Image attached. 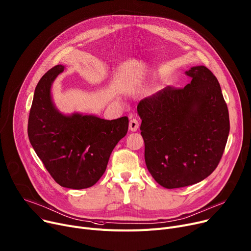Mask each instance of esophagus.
<instances>
[{
    "mask_svg": "<svg viewBox=\"0 0 251 251\" xmlns=\"http://www.w3.org/2000/svg\"><path fill=\"white\" fill-rule=\"evenodd\" d=\"M140 126V123L137 119H132L129 121V125H128V127L131 131H137L138 128Z\"/></svg>",
    "mask_w": 251,
    "mask_h": 251,
    "instance_id": "esophagus-1",
    "label": "esophagus"
}]
</instances>
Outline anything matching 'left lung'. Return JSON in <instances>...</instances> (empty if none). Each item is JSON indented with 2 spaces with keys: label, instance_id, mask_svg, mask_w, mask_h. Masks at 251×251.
I'll use <instances>...</instances> for the list:
<instances>
[{
  "label": "left lung",
  "instance_id": "8db88e82",
  "mask_svg": "<svg viewBox=\"0 0 251 251\" xmlns=\"http://www.w3.org/2000/svg\"><path fill=\"white\" fill-rule=\"evenodd\" d=\"M186 73L192 80L184 88L168 86L138 105L147 168L167 189L207 178L220 162L230 129L214 74L203 65Z\"/></svg>",
  "mask_w": 251,
  "mask_h": 251
}]
</instances>
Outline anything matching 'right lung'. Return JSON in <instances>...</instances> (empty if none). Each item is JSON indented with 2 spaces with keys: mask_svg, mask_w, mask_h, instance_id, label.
I'll return each mask as SVG.
<instances>
[{
  "mask_svg": "<svg viewBox=\"0 0 251 251\" xmlns=\"http://www.w3.org/2000/svg\"><path fill=\"white\" fill-rule=\"evenodd\" d=\"M65 69L56 65L38 82L28 121V136L52 178L69 189H85L106 170L110 153L126 136L128 119L107 121L93 114H64L53 102L51 88Z\"/></svg>",
  "mask_w": 251,
  "mask_h": 251,
  "instance_id": "obj_1",
  "label": "right lung"
}]
</instances>
